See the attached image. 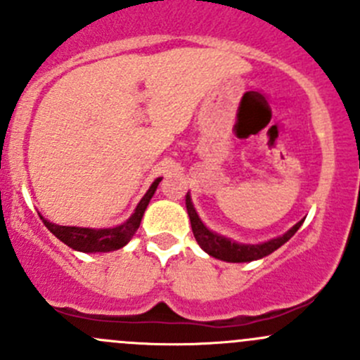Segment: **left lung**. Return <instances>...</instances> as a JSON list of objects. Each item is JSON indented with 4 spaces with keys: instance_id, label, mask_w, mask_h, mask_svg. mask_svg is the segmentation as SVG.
<instances>
[{
    "instance_id": "1",
    "label": "left lung",
    "mask_w": 360,
    "mask_h": 360,
    "mask_svg": "<svg viewBox=\"0 0 360 360\" xmlns=\"http://www.w3.org/2000/svg\"><path fill=\"white\" fill-rule=\"evenodd\" d=\"M186 210L191 221V230H193L195 240L198 242V245H200L209 256L221 261H226V263H249V261L263 259L264 256H268V254H271L274 250L282 248V245L300 230V226L304 221L303 217V219L297 221L292 228H289L284 235H278V237L271 238V240L261 242V244H240V242L231 240V238L224 237V235L216 233V231H212L210 228H207L205 224H203L200 216H198V212L195 210L193 202H191L190 191L186 193Z\"/></svg>"
}]
</instances>
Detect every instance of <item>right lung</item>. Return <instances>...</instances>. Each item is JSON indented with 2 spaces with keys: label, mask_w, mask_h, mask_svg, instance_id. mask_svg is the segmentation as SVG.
Returning a JSON list of instances; mask_svg holds the SVG:
<instances>
[{
  "label": "right lung",
  "mask_w": 360,
  "mask_h": 360,
  "mask_svg": "<svg viewBox=\"0 0 360 360\" xmlns=\"http://www.w3.org/2000/svg\"><path fill=\"white\" fill-rule=\"evenodd\" d=\"M160 181L162 177L151 183L150 190L144 193V197L141 198L137 207L134 209L132 216L127 221H123L122 224L112 228H83V226H60V224L50 223L49 219H45L43 216H39L43 219V224L59 238L60 242L68 245V248L79 250V252H111V250L122 249L123 245H127L130 242V238L134 237V233L139 228L141 219L144 216V210H146L148 203H150L151 197L157 191Z\"/></svg>",
  "instance_id": "1"
}]
</instances>
